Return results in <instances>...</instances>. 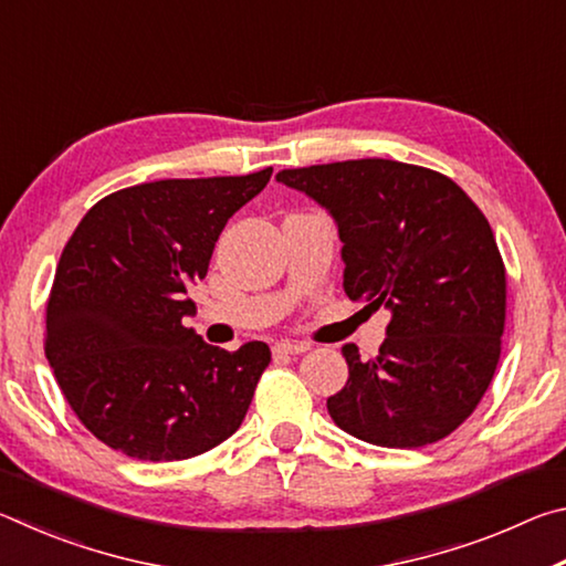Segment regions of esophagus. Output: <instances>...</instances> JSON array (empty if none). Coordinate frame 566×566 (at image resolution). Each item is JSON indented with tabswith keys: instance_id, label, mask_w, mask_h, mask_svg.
<instances>
[{
	"instance_id": "esophagus-1",
	"label": "esophagus",
	"mask_w": 566,
	"mask_h": 566,
	"mask_svg": "<svg viewBox=\"0 0 566 566\" xmlns=\"http://www.w3.org/2000/svg\"><path fill=\"white\" fill-rule=\"evenodd\" d=\"M306 349H310V344L306 342H294V339H282L274 344V354H304Z\"/></svg>"
}]
</instances>
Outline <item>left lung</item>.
<instances>
[{
    "label": "left lung",
    "mask_w": 566,
    "mask_h": 566,
    "mask_svg": "<svg viewBox=\"0 0 566 566\" xmlns=\"http://www.w3.org/2000/svg\"><path fill=\"white\" fill-rule=\"evenodd\" d=\"M276 181L334 219L349 300L391 312L375 359L342 347L349 379L327 399L334 424L391 449L452 434L502 352L506 276L486 217L452 179L405 161H334Z\"/></svg>",
    "instance_id": "obj_1"
}]
</instances>
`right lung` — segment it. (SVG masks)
<instances>
[{"label": "right lung", "mask_w": 566, "mask_h": 566, "mask_svg": "<svg viewBox=\"0 0 566 566\" xmlns=\"http://www.w3.org/2000/svg\"><path fill=\"white\" fill-rule=\"evenodd\" d=\"M272 167L244 177L159 179L94 205L66 242L46 302L44 352L90 432L117 452L177 462L222 444L252 405L272 352H237L185 327L187 290Z\"/></svg>", "instance_id": "1"}]
</instances>
